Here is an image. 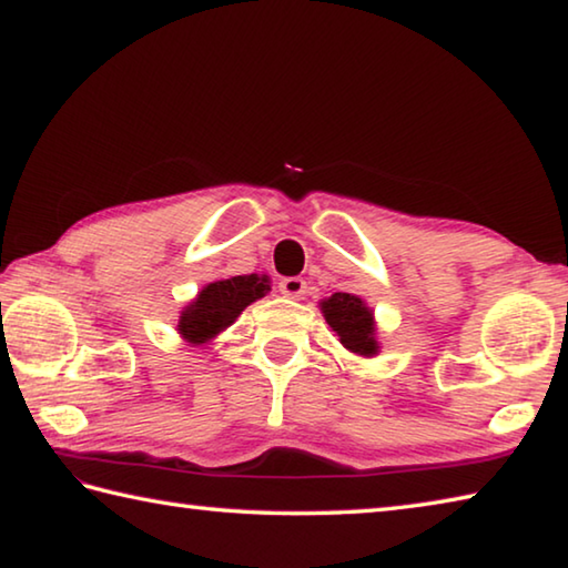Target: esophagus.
Instances as JSON below:
<instances>
[{
    "label": "esophagus",
    "mask_w": 568,
    "mask_h": 568,
    "mask_svg": "<svg viewBox=\"0 0 568 568\" xmlns=\"http://www.w3.org/2000/svg\"><path fill=\"white\" fill-rule=\"evenodd\" d=\"M277 287H281V293L285 297H293V301H301V297L305 295V281L303 277H283L281 283H277Z\"/></svg>",
    "instance_id": "34e87169"
}]
</instances>
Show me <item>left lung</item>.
I'll return each instance as SVG.
<instances>
[{
  "label": "left lung",
  "instance_id": "8db88e82",
  "mask_svg": "<svg viewBox=\"0 0 568 568\" xmlns=\"http://www.w3.org/2000/svg\"><path fill=\"white\" fill-rule=\"evenodd\" d=\"M323 318L338 335L343 348H348L363 358H373L378 353L376 341V321L373 311L365 305L358 295L351 293H333L321 303Z\"/></svg>",
  "mask_w": 568,
  "mask_h": 568
}]
</instances>
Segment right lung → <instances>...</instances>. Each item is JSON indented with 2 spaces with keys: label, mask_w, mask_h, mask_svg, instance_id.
<instances>
[{
  "label": "right lung",
  "mask_w": 568,
  "mask_h": 568,
  "mask_svg": "<svg viewBox=\"0 0 568 568\" xmlns=\"http://www.w3.org/2000/svg\"><path fill=\"white\" fill-rule=\"evenodd\" d=\"M271 291L267 275H235L215 281L197 293L195 301L180 313L178 331L192 345H203L233 325L250 303L261 301Z\"/></svg>",
  "instance_id": "right-lung-1"
}]
</instances>
